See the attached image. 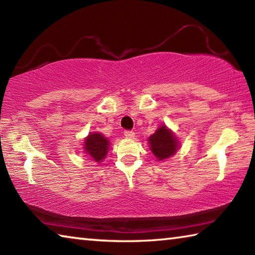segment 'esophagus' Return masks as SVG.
Here are the masks:
<instances>
[{
	"label": "esophagus",
	"mask_w": 255,
	"mask_h": 255,
	"mask_svg": "<svg viewBox=\"0 0 255 255\" xmlns=\"http://www.w3.org/2000/svg\"><path fill=\"white\" fill-rule=\"evenodd\" d=\"M124 135L126 138H133V137H135V133H133V131H131V130H125Z\"/></svg>",
	"instance_id": "esophagus-1"
}]
</instances>
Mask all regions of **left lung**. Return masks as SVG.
I'll list each match as a JSON object with an SVG mask.
<instances>
[{
    "instance_id": "8db88e82",
    "label": "left lung",
    "mask_w": 255,
    "mask_h": 255,
    "mask_svg": "<svg viewBox=\"0 0 255 255\" xmlns=\"http://www.w3.org/2000/svg\"><path fill=\"white\" fill-rule=\"evenodd\" d=\"M150 150L159 161L173 155L179 147V141L170 129L165 126L159 127L155 133L149 137Z\"/></svg>"
}]
</instances>
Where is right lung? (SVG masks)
<instances>
[{"instance_id": "add662e5", "label": "right lung", "mask_w": 255, "mask_h": 255, "mask_svg": "<svg viewBox=\"0 0 255 255\" xmlns=\"http://www.w3.org/2000/svg\"><path fill=\"white\" fill-rule=\"evenodd\" d=\"M108 146H109V141L99 132L90 133L85 138L84 149L96 162H101L106 157L108 148H109Z\"/></svg>"}]
</instances>
